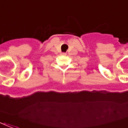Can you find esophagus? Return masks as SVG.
<instances>
[{"label": "esophagus", "mask_w": 128, "mask_h": 128, "mask_svg": "<svg viewBox=\"0 0 128 128\" xmlns=\"http://www.w3.org/2000/svg\"><path fill=\"white\" fill-rule=\"evenodd\" d=\"M62 54H63V55H66V53H65V52H63Z\"/></svg>", "instance_id": "obj_1"}]
</instances>
